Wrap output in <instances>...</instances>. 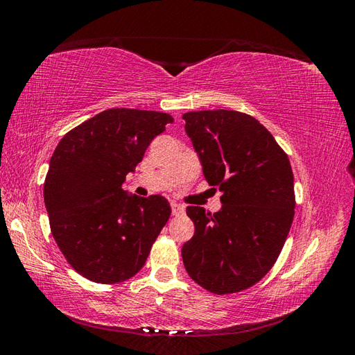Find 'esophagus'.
I'll return each mask as SVG.
<instances>
[{
    "mask_svg": "<svg viewBox=\"0 0 355 355\" xmlns=\"http://www.w3.org/2000/svg\"><path fill=\"white\" fill-rule=\"evenodd\" d=\"M171 213H173L175 216H180V214L185 213V207L180 206L178 202H171Z\"/></svg>",
    "mask_w": 355,
    "mask_h": 355,
    "instance_id": "esophagus-1",
    "label": "esophagus"
}]
</instances>
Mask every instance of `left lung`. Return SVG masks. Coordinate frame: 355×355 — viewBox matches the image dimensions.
<instances>
[{"label": "left lung", "instance_id": "left-lung-1", "mask_svg": "<svg viewBox=\"0 0 355 355\" xmlns=\"http://www.w3.org/2000/svg\"><path fill=\"white\" fill-rule=\"evenodd\" d=\"M185 132L222 207L189 206L194 237L182 247L185 270L211 293L249 288L275 263L295 216L287 154L256 118L228 110L187 112Z\"/></svg>", "mask_w": 355, "mask_h": 355}]
</instances>
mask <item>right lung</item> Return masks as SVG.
<instances>
[{
  "mask_svg": "<svg viewBox=\"0 0 355 355\" xmlns=\"http://www.w3.org/2000/svg\"><path fill=\"white\" fill-rule=\"evenodd\" d=\"M167 123L173 118L164 112L106 110L63 136L50 158L44 202L51 234L90 282L115 284L136 275L170 218L164 197L123 189Z\"/></svg>",
  "mask_w": 355,
  "mask_h": 355,
  "instance_id": "right-lung-1",
  "label": "right lung"
}]
</instances>
